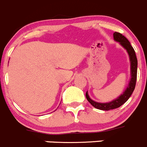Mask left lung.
<instances>
[{"mask_svg":"<svg viewBox=\"0 0 147 147\" xmlns=\"http://www.w3.org/2000/svg\"><path fill=\"white\" fill-rule=\"evenodd\" d=\"M114 40L117 42H119V44L127 50L128 53L129 57L130 60V69H131V79H130L129 82L128 86L127 89L124 90V92L119 96L117 99L112 100L109 102H106V103H100V102H97L94 100H92L88 95L87 92H86V98L88 100V102L92 105L94 107L97 108L101 110H110V109H116V108L119 107L120 106L125 103L130 96L131 95L132 92H134V88L136 85V81H137V59L136 56L135 51L134 48L130 44L129 41L122 35V34L119 32H115L113 34Z\"/></svg>","mask_w":147,"mask_h":147,"instance_id":"left-lung-1","label":"left lung"}]
</instances>
